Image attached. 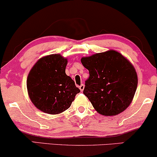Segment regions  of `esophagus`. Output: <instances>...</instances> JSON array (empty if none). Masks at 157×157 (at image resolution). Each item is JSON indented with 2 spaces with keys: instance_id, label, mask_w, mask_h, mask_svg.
Segmentation results:
<instances>
[{
  "instance_id": "34e87169",
  "label": "esophagus",
  "mask_w": 157,
  "mask_h": 157,
  "mask_svg": "<svg viewBox=\"0 0 157 157\" xmlns=\"http://www.w3.org/2000/svg\"><path fill=\"white\" fill-rule=\"evenodd\" d=\"M79 89H80L81 92H83L84 91V84H81L80 86H79Z\"/></svg>"
}]
</instances>
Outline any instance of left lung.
Here are the masks:
<instances>
[{
    "label": "left lung",
    "instance_id": "left-lung-1",
    "mask_svg": "<svg viewBox=\"0 0 157 157\" xmlns=\"http://www.w3.org/2000/svg\"><path fill=\"white\" fill-rule=\"evenodd\" d=\"M89 71L84 94L95 111L102 116H116L130 105L138 86L132 64L115 50L81 59Z\"/></svg>",
    "mask_w": 157,
    "mask_h": 157
}]
</instances>
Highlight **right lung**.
Instances as JSON below:
<instances>
[{
  "mask_svg": "<svg viewBox=\"0 0 157 157\" xmlns=\"http://www.w3.org/2000/svg\"><path fill=\"white\" fill-rule=\"evenodd\" d=\"M67 58L53 54L40 58L27 78L29 98L42 112L58 114L68 109L80 92L74 81L65 73Z\"/></svg>",
  "mask_w": 157,
  "mask_h": 157,
  "instance_id": "add662e5",
  "label": "right lung"
}]
</instances>
